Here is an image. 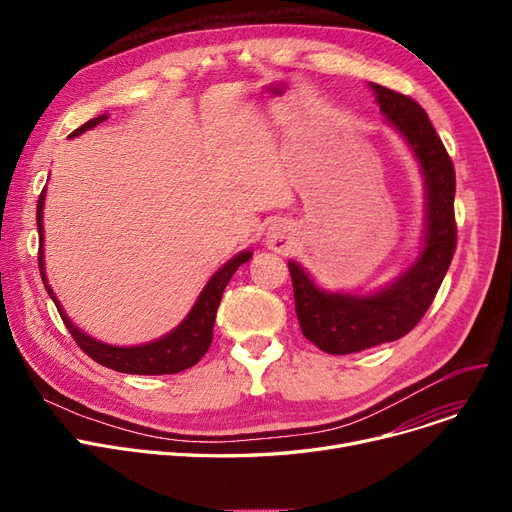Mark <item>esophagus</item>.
<instances>
[{
  "instance_id": "esophagus-1",
  "label": "esophagus",
  "mask_w": 512,
  "mask_h": 512,
  "mask_svg": "<svg viewBox=\"0 0 512 512\" xmlns=\"http://www.w3.org/2000/svg\"><path fill=\"white\" fill-rule=\"evenodd\" d=\"M270 247L274 249V251H284L286 247H288V240H286V236H284V232L282 230H272L270 232Z\"/></svg>"
}]
</instances>
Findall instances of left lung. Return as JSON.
Returning a JSON list of instances; mask_svg holds the SVG:
<instances>
[{
  "label": "left lung",
  "instance_id": "1",
  "mask_svg": "<svg viewBox=\"0 0 512 512\" xmlns=\"http://www.w3.org/2000/svg\"><path fill=\"white\" fill-rule=\"evenodd\" d=\"M386 122L407 141L425 184V230L417 259L390 284L369 294L319 288L288 261L294 307L307 340L330 355H351L409 334L432 305L456 249L454 166L423 107L369 83Z\"/></svg>",
  "mask_w": 512,
  "mask_h": 512
}]
</instances>
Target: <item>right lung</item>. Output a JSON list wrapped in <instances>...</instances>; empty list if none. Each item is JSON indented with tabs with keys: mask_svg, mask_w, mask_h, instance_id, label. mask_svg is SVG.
Returning <instances> with one entry per match:
<instances>
[{
	"mask_svg": "<svg viewBox=\"0 0 512 512\" xmlns=\"http://www.w3.org/2000/svg\"><path fill=\"white\" fill-rule=\"evenodd\" d=\"M107 120V114L97 116L89 122H85L80 128H76L70 137H78L85 130L101 124ZM43 207H45V188L39 195L37 203V228H39V270L41 278L45 284V290L49 297L56 303L62 321L66 324L68 332L76 340V344L83 348V351L97 361L103 367H110L120 373H134V375H166V373H178L188 367H193L195 363L201 361V357L207 353V348L213 338V324H215V313H218L222 294L234 276V272L242 263H247L253 253L251 251H240L234 255L230 261H226L218 272H215L209 282L203 286L201 294L197 297L193 309L186 313V317L180 321V324L168 332L166 336H161L153 342L137 344V346H116V344H107L97 338H91L85 334L76 324H72V319L66 315L62 309L60 301L53 294L51 286L47 284L45 276V251H43V240H45V230H43Z\"/></svg>",
	"mask_w": 512,
	"mask_h": 512,
	"instance_id": "obj_1",
	"label": "right lung"
}]
</instances>
